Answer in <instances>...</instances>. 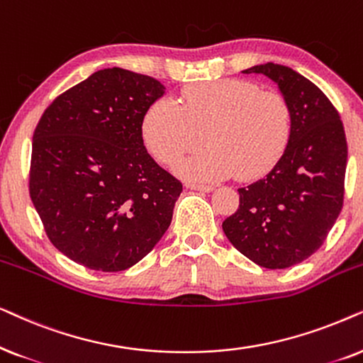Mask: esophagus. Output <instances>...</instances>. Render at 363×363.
I'll list each match as a JSON object with an SVG mask.
<instances>
[{"mask_svg":"<svg viewBox=\"0 0 363 363\" xmlns=\"http://www.w3.org/2000/svg\"><path fill=\"white\" fill-rule=\"evenodd\" d=\"M186 187H187V189L202 191V192H211V191H214V186H209V184H196V182H187Z\"/></svg>","mask_w":363,"mask_h":363,"instance_id":"1","label":"esophagus"}]
</instances>
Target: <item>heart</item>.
Wrapping results in <instances>:
<instances>
[{
  "label": "heart",
  "instance_id": "heart-1",
  "mask_svg": "<svg viewBox=\"0 0 363 363\" xmlns=\"http://www.w3.org/2000/svg\"><path fill=\"white\" fill-rule=\"evenodd\" d=\"M291 136L287 99L244 79L189 86L177 101H156L143 119L144 143L164 166H176L202 141L209 146L179 167L199 181L262 177L284 156Z\"/></svg>",
  "mask_w": 363,
  "mask_h": 363
}]
</instances>
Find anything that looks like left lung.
<instances>
[{"mask_svg": "<svg viewBox=\"0 0 363 363\" xmlns=\"http://www.w3.org/2000/svg\"><path fill=\"white\" fill-rule=\"evenodd\" d=\"M242 72L277 84L291 106L292 136L267 176L240 187L239 209L222 229L260 267L287 269L320 247L344 206V124L327 96L291 67L265 62Z\"/></svg>", "mask_w": 363, "mask_h": 363, "instance_id": "left-lung-1", "label": "left lung"}]
</instances>
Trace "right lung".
Returning <instances> with one entry per match:
<instances>
[{
    "label": "right lung",
    "mask_w": 363,
    "mask_h": 363,
    "mask_svg": "<svg viewBox=\"0 0 363 363\" xmlns=\"http://www.w3.org/2000/svg\"><path fill=\"white\" fill-rule=\"evenodd\" d=\"M108 67L57 96L33 134L30 196L48 239L84 267L119 272L151 252L182 184L149 156L143 119L164 94Z\"/></svg>",
    "instance_id": "obj_1"
}]
</instances>
